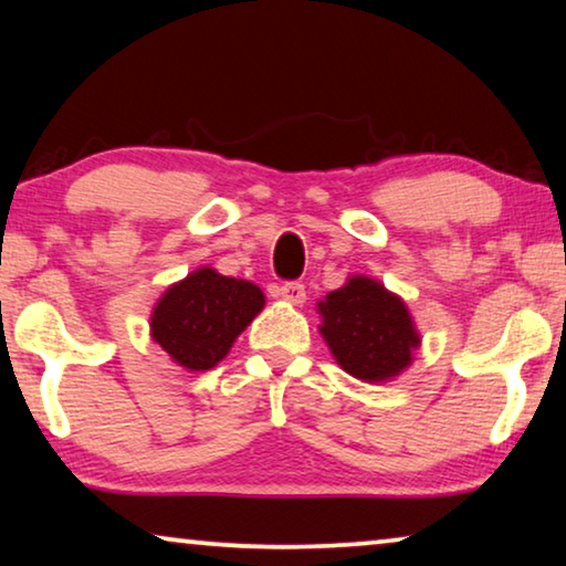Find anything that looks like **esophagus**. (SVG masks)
Returning <instances> with one entry per match:
<instances>
[{
    "instance_id": "1",
    "label": "esophagus",
    "mask_w": 566,
    "mask_h": 566,
    "mask_svg": "<svg viewBox=\"0 0 566 566\" xmlns=\"http://www.w3.org/2000/svg\"><path fill=\"white\" fill-rule=\"evenodd\" d=\"M277 295H281L283 301L293 303V306H301V303L306 301V289H303V283L291 281V283H283L281 289H277Z\"/></svg>"
}]
</instances>
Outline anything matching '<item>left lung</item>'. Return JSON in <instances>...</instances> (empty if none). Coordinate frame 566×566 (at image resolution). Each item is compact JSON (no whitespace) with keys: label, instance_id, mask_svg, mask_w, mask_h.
I'll return each instance as SVG.
<instances>
[{"label":"left lung","instance_id":"obj_1","mask_svg":"<svg viewBox=\"0 0 566 566\" xmlns=\"http://www.w3.org/2000/svg\"><path fill=\"white\" fill-rule=\"evenodd\" d=\"M316 311L338 367L369 385L399 377L422 342L405 301L367 275H352Z\"/></svg>","mask_w":566,"mask_h":566}]
</instances>
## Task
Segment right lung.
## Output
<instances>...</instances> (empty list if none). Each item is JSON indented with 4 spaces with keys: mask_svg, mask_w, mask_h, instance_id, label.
<instances>
[{
    "mask_svg": "<svg viewBox=\"0 0 566 566\" xmlns=\"http://www.w3.org/2000/svg\"><path fill=\"white\" fill-rule=\"evenodd\" d=\"M263 306L265 295L255 283L202 265L156 301L151 338L181 369L207 371L230 354Z\"/></svg>",
    "mask_w": 566,
    "mask_h": 566,
    "instance_id": "obj_1",
    "label": "right lung"
}]
</instances>
